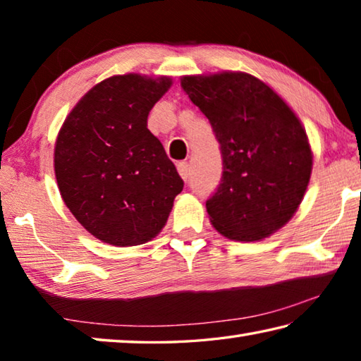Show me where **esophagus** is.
Here are the masks:
<instances>
[{
  "mask_svg": "<svg viewBox=\"0 0 361 361\" xmlns=\"http://www.w3.org/2000/svg\"><path fill=\"white\" fill-rule=\"evenodd\" d=\"M176 169H178V173L181 175L183 180H189V176H191V169H189V164L188 162H180L178 166H176Z\"/></svg>",
  "mask_w": 361,
  "mask_h": 361,
  "instance_id": "1",
  "label": "esophagus"
}]
</instances>
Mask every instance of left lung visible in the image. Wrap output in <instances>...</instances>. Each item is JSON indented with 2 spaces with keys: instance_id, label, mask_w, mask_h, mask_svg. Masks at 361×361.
Wrapping results in <instances>:
<instances>
[{
  "instance_id": "left-lung-1",
  "label": "left lung",
  "mask_w": 361,
  "mask_h": 361,
  "mask_svg": "<svg viewBox=\"0 0 361 361\" xmlns=\"http://www.w3.org/2000/svg\"><path fill=\"white\" fill-rule=\"evenodd\" d=\"M181 87L210 121L223 157L221 183L205 204L212 224L239 242L274 234L295 215L312 172L301 121L247 73L183 76Z\"/></svg>"
}]
</instances>
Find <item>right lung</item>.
Here are the masks:
<instances>
[{
    "label": "right lung",
    "mask_w": 361,
    "mask_h": 361,
    "mask_svg": "<svg viewBox=\"0 0 361 361\" xmlns=\"http://www.w3.org/2000/svg\"><path fill=\"white\" fill-rule=\"evenodd\" d=\"M172 79L135 73L94 85L59 132L54 169L65 205L97 239L140 245L166 226L181 176L148 130Z\"/></svg>",
    "instance_id": "1"
}]
</instances>
